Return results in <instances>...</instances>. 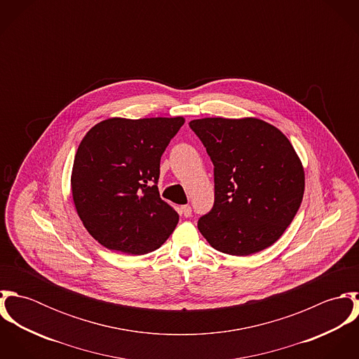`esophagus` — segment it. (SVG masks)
Masks as SVG:
<instances>
[{
  "instance_id": "34e87169",
  "label": "esophagus",
  "mask_w": 359,
  "mask_h": 359,
  "mask_svg": "<svg viewBox=\"0 0 359 359\" xmlns=\"http://www.w3.org/2000/svg\"><path fill=\"white\" fill-rule=\"evenodd\" d=\"M181 212H182L184 217H187V218L191 217V215H192V208H191V205H182V207H181Z\"/></svg>"
}]
</instances>
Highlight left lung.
<instances>
[{
  "label": "left lung",
  "instance_id": "left-lung-1",
  "mask_svg": "<svg viewBox=\"0 0 359 359\" xmlns=\"http://www.w3.org/2000/svg\"><path fill=\"white\" fill-rule=\"evenodd\" d=\"M214 164V205L198 228L218 252L250 256L273 245L302 205L303 164L282 131L255 117L189 123Z\"/></svg>",
  "mask_w": 359,
  "mask_h": 359
}]
</instances>
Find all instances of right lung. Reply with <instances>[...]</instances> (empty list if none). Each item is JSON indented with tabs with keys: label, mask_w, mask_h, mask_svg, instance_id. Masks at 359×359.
Returning <instances> with one entry per match:
<instances>
[{
	"label": "right lung",
	"mask_w": 359,
	"mask_h": 359,
	"mask_svg": "<svg viewBox=\"0 0 359 359\" xmlns=\"http://www.w3.org/2000/svg\"><path fill=\"white\" fill-rule=\"evenodd\" d=\"M185 123L178 117L121 118L95 124L72 170V195L90 235L109 250L145 255L158 249L180 215L161 201L160 158Z\"/></svg>",
	"instance_id": "right-lung-1"
}]
</instances>
